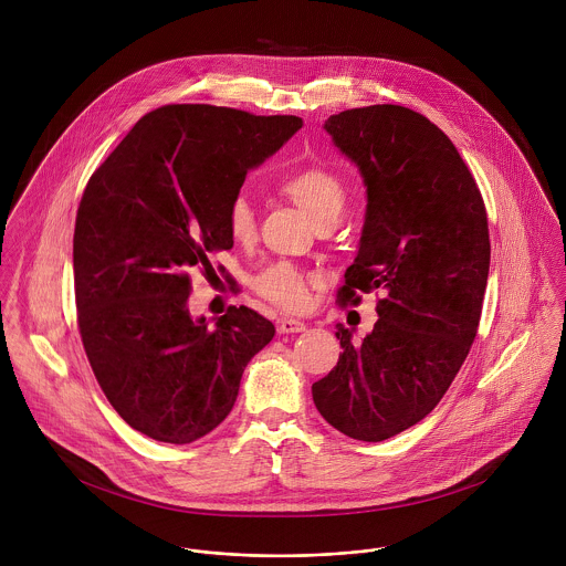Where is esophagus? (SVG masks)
Wrapping results in <instances>:
<instances>
[{"label": "esophagus", "instance_id": "1", "mask_svg": "<svg viewBox=\"0 0 566 566\" xmlns=\"http://www.w3.org/2000/svg\"><path fill=\"white\" fill-rule=\"evenodd\" d=\"M276 331L279 333H303L305 331V323L294 321V318H279L276 321Z\"/></svg>", "mask_w": 566, "mask_h": 566}]
</instances>
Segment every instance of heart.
Masks as SVG:
<instances>
[{
	"instance_id": "heart-1",
	"label": "heart",
	"mask_w": 566,
	"mask_h": 566,
	"mask_svg": "<svg viewBox=\"0 0 566 566\" xmlns=\"http://www.w3.org/2000/svg\"><path fill=\"white\" fill-rule=\"evenodd\" d=\"M279 191L303 209L318 229L337 224L348 200L339 176L318 165L294 171L279 185ZM227 231L233 242L250 243L254 240L256 218L252 205L243 196L233 198L227 209ZM318 285L321 276L316 272L303 270L290 261L268 265L252 281V287L261 298L285 312H303L310 305L312 290Z\"/></svg>"
}]
</instances>
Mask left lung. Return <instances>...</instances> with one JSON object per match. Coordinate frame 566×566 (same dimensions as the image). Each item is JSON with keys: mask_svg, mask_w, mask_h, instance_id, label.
I'll return each mask as SVG.
<instances>
[{"mask_svg": "<svg viewBox=\"0 0 566 566\" xmlns=\"http://www.w3.org/2000/svg\"><path fill=\"white\" fill-rule=\"evenodd\" d=\"M357 163L366 222L339 307L381 292L361 342L337 324V366L312 386L324 420L348 438L388 440L420 422L453 384L482 318L490 235L482 191L451 139L399 104L342 111L324 124Z\"/></svg>", "mask_w": 566, "mask_h": 566, "instance_id": "8db88e82", "label": "left lung"}]
</instances>
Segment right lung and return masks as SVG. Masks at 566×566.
Masks as SVG:
<instances>
[{"label": "right lung", "instance_id": "1", "mask_svg": "<svg viewBox=\"0 0 566 566\" xmlns=\"http://www.w3.org/2000/svg\"><path fill=\"white\" fill-rule=\"evenodd\" d=\"M294 115L165 104L88 178L74 231L82 346L108 403L137 431L193 442L233 409L243 368L274 324L231 305L209 326L187 307L191 268L231 250L227 209L250 167L298 128Z\"/></svg>", "mask_w": 566, "mask_h": 566}]
</instances>
